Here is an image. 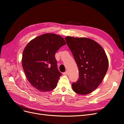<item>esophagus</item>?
Wrapping results in <instances>:
<instances>
[{
	"label": "esophagus",
	"mask_w": 124,
	"mask_h": 124,
	"mask_svg": "<svg viewBox=\"0 0 124 124\" xmlns=\"http://www.w3.org/2000/svg\"><path fill=\"white\" fill-rule=\"evenodd\" d=\"M63 75H68V71H66L65 72L63 73Z\"/></svg>",
	"instance_id": "34e87169"
}]
</instances>
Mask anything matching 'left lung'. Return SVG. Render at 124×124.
Masks as SVG:
<instances>
[{
	"label": "left lung",
	"mask_w": 124,
	"mask_h": 124,
	"mask_svg": "<svg viewBox=\"0 0 124 124\" xmlns=\"http://www.w3.org/2000/svg\"><path fill=\"white\" fill-rule=\"evenodd\" d=\"M79 70V78L72 85L73 90L80 95L95 91L104 77L108 68L105 51L95 41L86 38H65Z\"/></svg>",
	"instance_id": "8db88e82"
}]
</instances>
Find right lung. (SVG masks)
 Masks as SVG:
<instances>
[{"instance_id": "1", "label": "right lung", "mask_w": 124, "mask_h": 124, "mask_svg": "<svg viewBox=\"0 0 124 124\" xmlns=\"http://www.w3.org/2000/svg\"><path fill=\"white\" fill-rule=\"evenodd\" d=\"M66 43L61 36L42 34L29 42L24 48L22 65L28 81L41 92L55 88L62 75L57 67L55 53Z\"/></svg>"}]
</instances>
